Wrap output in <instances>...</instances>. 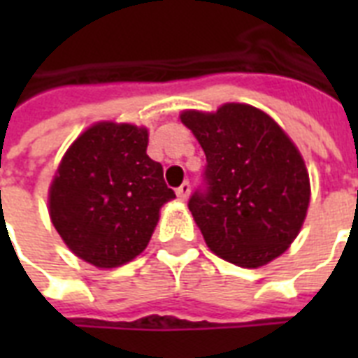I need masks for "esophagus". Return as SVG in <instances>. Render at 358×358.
Wrapping results in <instances>:
<instances>
[{
	"mask_svg": "<svg viewBox=\"0 0 358 358\" xmlns=\"http://www.w3.org/2000/svg\"><path fill=\"white\" fill-rule=\"evenodd\" d=\"M189 191H191L189 182H184V184L180 185L178 189H176V195H178L180 201H185V199H187V196H189Z\"/></svg>",
	"mask_w": 358,
	"mask_h": 358,
	"instance_id": "34e87169",
	"label": "esophagus"
}]
</instances>
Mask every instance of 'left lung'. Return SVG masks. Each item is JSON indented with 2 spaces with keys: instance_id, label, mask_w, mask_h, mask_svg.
I'll use <instances>...</instances> for the list:
<instances>
[{
  "instance_id": "obj_1",
  "label": "left lung",
  "mask_w": 358,
  "mask_h": 358,
  "mask_svg": "<svg viewBox=\"0 0 358 358\" xmlns=\"http://www.w3.org/2000/svg\"><path fill=\"white\" fill-rule=\"evenodd\" d=\"M180 119L206 154L187 206L208 247L239 267L275 260L297 238L310 202L299 150L269 115L245 103Z\"/></svg>"
}]
</instances>
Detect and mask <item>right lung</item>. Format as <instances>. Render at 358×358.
<instances>
[{
  "label": "right lung",
  "mask_w": 358,
  "mask_h": 358,
  "mask_svg": "<svg viewBox=\"0 0 358 358\" xmlns=\"http://www.w3.org/2000/svg\"><path fill=\"white\" fill-rule=\"evenodd\" d=\"M146 146L145 128L100 122L64 154L50 187V217L81 260L96 267L134 260L150 241L159 208L176 196Z\"/></svg>",
  "instance_id": "right-lung-1"
}]
</instances>
